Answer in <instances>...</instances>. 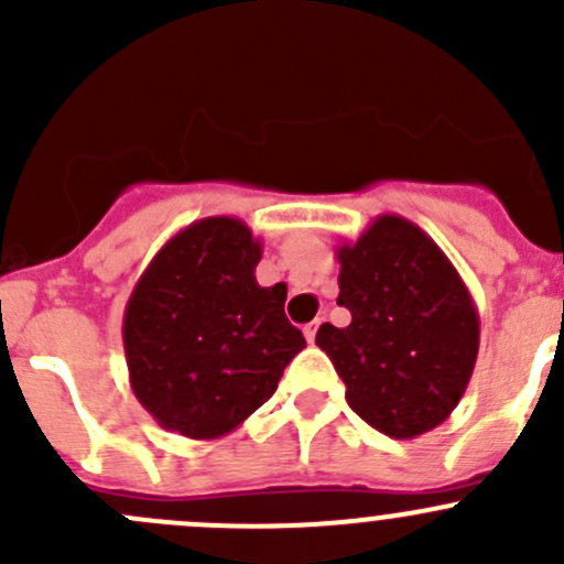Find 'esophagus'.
I'll return each mask as SVG.
<instances>
[{
	"label": "esophagus",
	"instance_id": "34e87169",
	"mask_svg": "<svg viewBox=\"0 0 564 564\" xmlns=\"http://www.w3.org/2000/svg\"><path fill=\"white\" fill-rule=\"evenodd\" d=\"M316 329H318V322H311V324H305V327H303L305 340H308V344H314V340H316Z\"/></svg>",
	"mask_w": 564,
	"mask_h": 564
}]
</instances>
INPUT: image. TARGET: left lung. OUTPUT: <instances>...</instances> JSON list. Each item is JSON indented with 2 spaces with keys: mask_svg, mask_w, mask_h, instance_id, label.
Masks as SVG:
<instances>
[{
  "mask_svg": "<svg viewBox=\"0 0 564 564\" xmlns=\"http://www.w3.org/2000/svg\"><path fill=\"white\" fill-rule=\"evenodd\" d=\"M338 305L349 327L322 324L316 346L349 406L392 440L436 429L458 406L480 349V316L442 248L401 215H379L338 250Z\"/></svg>",
  "mask_w": 564,
  "mask_h": 564,
  "instance_id": "8db88e82",
  "label": "left lung"
}]
</instances>
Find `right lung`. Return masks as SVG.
<instances>
[{
    "mask_svg": "<svg viewBox=\"0 0 564 564\" xmlns=\"http://www.w3.org/2000/svg\"><path fill=\"white\" fill-rule=\"evenodd\" d=\"M261 242L215 215L176 231L135 283L122 318L130 388L166 431L218 440L267 401L303 351L283 303L259 286Z\"/></svg>",
    "mask_w": 564,
    "mask_h": 564,
    "instance_id": "1",
    "label": "right lung"
}]
</instances>
